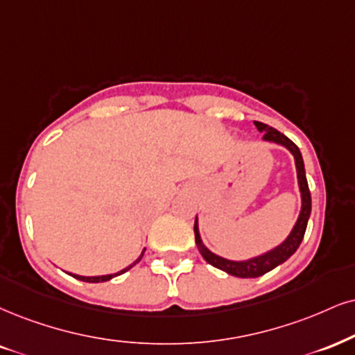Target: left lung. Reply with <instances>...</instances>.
<instances>
[{"label": "left lung", "mask_w": 355, "mask_h": 355, "mask_svg": "<svg viewBox=\"0 0 355 355\" xmlns=\"http://www.w3.org/2000/svg\"><path fill=\"white\" fill-rule=\"evenodd\" d=\"M253 123H255L257 130L260 131V133H263L265 141L282 144V146L286 148V150L293 155V157H295L296 174H298V186L301 192V211H300L298 220H296V224L290 232V235H288V237L284 239L278 247H275L273 250L263 253V255L248 258V260H242V261L227 260V258L218 257L214 252L209 250V248L204 245L202 239H200L198 217H196V222H194L196 245H198L200 255L204 257V260L207 261L209 265L216 266V268L225 271V273H229L232 277H237V278L261 277V275L268 273L270 270L277 268V266L282 265L283 261H286L293 253L298 250L301 240L304 237L306 227H308V218L311 216V192H309L308 181H306L304 163H303V156H301L300 148L296 146L290 138L284 137L283 133H279L278 130L271 128V126L261 123V121H253Z\"/></svg>", "instance_id": "1"}]
</instances>
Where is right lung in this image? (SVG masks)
Listing matches in <instances>:
<instances>
[{"label":"right lung","instance_id":"add662e5","mask_svg":"<svg viewBox=\"0 0 355 355\" xmlns=\"http://www.w3.org/2000/svg\"><path fill=\"white\" fill-rule=\"evenodd\" d=\"M144 250H146V248H143V252H141V255H139L137 260L133 261V263L131 265H128L126 266V268H123V270H120V271H116V273H112V275H102V277H82V275H73V273H69L71 275V277H73V278H77V279H80V282H87V283H102V282H108V279H112V278H115V277H118V275H121V273H125V271H128L130 268H133L135 265L138 263L139 260H141L143 258V253H144Z\"/></svg>","mask_w":355,"mask_h":355}]
</instances>
